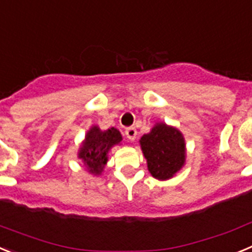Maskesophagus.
I'll list each match as a JSON object with an SVG mask.
<instances>
[{"label": "esophagus", "mask_w": 252, "mask_h": 252, "mask_svg": "<svg viewBox=\"0 0 252 252\" xmlns=\"http://www.w3.org/2000/svg\"><path fill=\"white\" fill-rule=\"evenodd\" d=\"M126 137L128 138L129 140L135 139V137H137V130H135L134 126H129V128L126 129Z\"/></svg>", "instance_id": "1"}]
</instances>
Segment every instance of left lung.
Listing matches in <instances>:
<instances>
[{"label":"left lung","mask_w":252,"mask_h":252,"mask_svg":"<svg viewBox=\"0 0 252 252\" xmlns=\"http://www.w3.org/2000/svg\"><path fill=\"white\" fill-rule=\"evenodd\" d=\"M148 169L157 180H168L185 163V139L180 130L157 124L151 133L140 138Z\"/></svg>","instance_id":"1"}]
</instances>
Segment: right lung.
<instances>
[{
  "label": "right lung",
  "mask_w": 252,
  "mask_h": 252,
  "mask_svg": "<svg viewBox=\"0 0 252 252\" xmlns=\"http://www.w3.org/2000/svg\"><path fill=\"white\" fill-rule=\"evenodd\" d=\"M119 142H122V135L118 129L110 128L101 131L98 126H93L80 148L79 158L85 162L90 173L100 174L108 159V151Z\"/></svg>",
  "instance_id": "obj_1"
}]
</instances>
